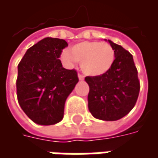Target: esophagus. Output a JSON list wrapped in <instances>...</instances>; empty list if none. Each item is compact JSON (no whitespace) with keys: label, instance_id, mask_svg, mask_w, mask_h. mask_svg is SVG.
<instances>
[{"label":"esophagus","instance_id":"obj_1","mask_svg":"<svg viewBox=\"0 0 158 158\" xmlns=\"http://www.w3.org/2000/svg\"><path fill=\"white\" fill-rule=\"evenodd\" d=\"M78 78H79V80H84V76L81 75V74H78Z\"/></svg>","mask_w":158,"mask_h":158}]
</instances>
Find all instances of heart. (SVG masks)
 <instances>
[{
	"label": "heart",
	"mask_w": 158,
	"mask_h": 158,
	"mask_svg": "<svg viewBox=\"0 0 158 158\" xmlns=\"http://www.w3.org/2000/svg\"><path fill=\"white\" fill-rule=\"evenodd\" d=\"M62 60L70 66L80 62V68L86 75L99 77L112 69L115 61V52L107 43L82 41L72 45L62 53Z\"/></svg>",
	"instance_id": "1"
}]
</instances>
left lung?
Segmentation results:
<instances>
[{
  "instance_id": "8db88e82",
  "label": "left lung",
  "mask_w": 158,
  "mask_h": 158,
  "mask_svg": "<svg viewBox=\"0 0 158 158\" xmlns=\"http://www.w3.org/2000/svg\"><path fill=\"white\" fill-rule=\"evenodd\" d=\"M115 52V61L106 74L85 77L89 86L88 107L94 118L116 121L127 115L135 106L139 96L138 72L133 56L110 40Z\"/></svg>"
}]
</instances>
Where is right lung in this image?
<instances>
[{"mask_svg": "<svg viewBox=\"0 0 158 158\" xmlns=\"http://www.w3.org/2000/svg\"><path fill=\"white\" fill-rule=\"evenodd\" d=\"M64 40L46 37L27 50L18 66L17 96L27 116L40 125L61 122L68 96L79 82L77 72L59 60Z\"/></svg>", "mask_w": 158, "mask_h": 158, "instance_id": "1", "label": "right lung"}]
</instances>
